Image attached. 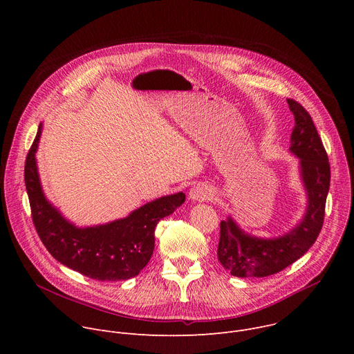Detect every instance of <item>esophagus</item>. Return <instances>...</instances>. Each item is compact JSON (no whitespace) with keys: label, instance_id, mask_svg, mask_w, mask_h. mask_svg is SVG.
<instances>
[{"label":"esophagus","instance_id":"1","mask_svg":"<svg viewBox=\"0 0 354 354\" xmlns=\"http://www.w3.org/2000/svg\"><path fill=\"white\" fill-rule=\"evenodd\" d=\"M213 196V190L209 185L206 183H198L196 186H193L189 192V198L194 200V201H205V200H210Z\"/></svg>","mask_w":354,"mask_h":354}]
</instances>
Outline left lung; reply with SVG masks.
Wrapping results in <instances>:
<instances>
[{"label":"left lung","instance_id":"1","mask_svg":"<svg viewBox=\"0 0 354 354\" xmlns=\"http://www.w3.org/2000/svg\"><path fill=\"white\" fill-rule=\"evenodd\" d=\"M294 115L290 151L299 158V174L307 190V212L291 231L263 239L243 232L228 217L220 224L217 257L235 277H266L299 259L317 241L325 217L330 167L322 140L310 113L294 99H287Z\"/></svg>","mask_w":354,"mask_h":354}]
</instances>
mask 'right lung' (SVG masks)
I'll return each instance as SVG.
<instances>
[{
	"instance_id": "1",
	"label": "right lung",
	"mask_w": 354,
	"mask_h": 354,
	"mask_svg": "<svg viewBox=\"0 0 354 354\" xmlns=\"http://www.w3.org/2000/svg\"><path fill=\"white\" fill-rule=\"evenodd\" d=\"M40 134L41 124L26 157L25 185L36 232L50 255L64 266L100 281L129 280L137 276L154 252L158 221L183 203L185 193L156 198L126 218L78 228L43 194L35 158Z\"/></svg>"
}]
</instances>
